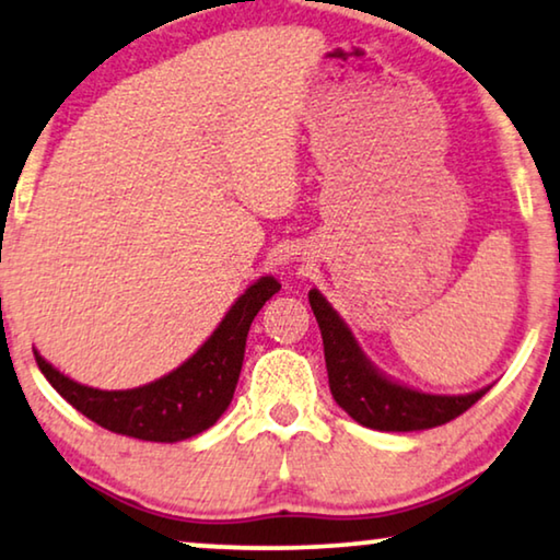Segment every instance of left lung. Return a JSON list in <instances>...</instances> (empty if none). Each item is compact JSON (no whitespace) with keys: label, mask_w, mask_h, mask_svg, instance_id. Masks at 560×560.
I'll list each match as a JSON object with an SVG mask.
<instances>
[{"label":"left lung","mask_w":560,"mask_h":560,"mask_svg":"<svg viewBox=\"0 0 560 560\" xmlns=\"http://www.w3.org/2000/svg\"><path fill=\"white\" fill-rule=\"evenodd\" d=\"M308 301L324 339L328 387L357 423L374 431H425L458 418L489 393V387H481L469 395H428L385 377L318 290H311Z\"/></svg>","instance_id":"8db88e82"}]
</instances>
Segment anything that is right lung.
I'll list each match as a JSON object with an SVG mask.
<instances>
[{
  "mask_svg": "<svg viewBox=\"0 0 560 560\" xmlns=\"http://www.w3.org/2000/svg\"><path fill=\"white\" fill-rule=\"evenodd\" d=\"M278 290L280 282L270 275L259 278L255 285L244 290V295L236 298L217 331L194 357L150 385L135 389L81 385L35 351L37 366L60 397L106 431L155 443L194 439L217 423L232 402L252 320Z\"/></svg>",
  "mask_w": 560,
  "mask_h": 560,
  "instance_id": "add662e5",
  "label": "right lung"
}]
</instances>
